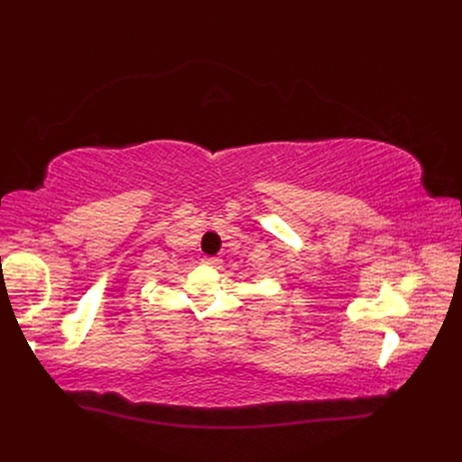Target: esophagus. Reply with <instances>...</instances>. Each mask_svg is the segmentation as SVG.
<instances>
[{
  "mask_svg": "<svg viewBox=\"0 0 462 462\" xmlns=\"http://www.w3.org/2000/svg\"><path fill=\"white\" fill-rule=\"evenodd\" d=\"M206 262H208V263H217L218 258H206Z\"/></svg>",
  "mask_w": 462,
  "mask_h": 462,
  "instance_id": "esophagus-1",
  "label": "esophagus"
}]
</instances>
